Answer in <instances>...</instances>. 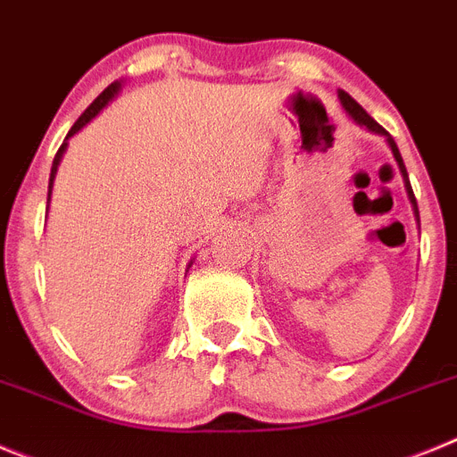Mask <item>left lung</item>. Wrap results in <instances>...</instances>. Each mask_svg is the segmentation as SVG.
<instances>
[{"label":"left lung","instance_id":"1","mask_svg":"<svg viewBox=\"0 0 457 457\" xmlns=\"http://www.w3.org/2000/svg\"><path fill=\"white\" fill-rule=\"evenodd\" d=\"M339 97H341V102H344V106H346V111L348 113H351V118L355 122H360V125H364L367 127V129H371V131H376V134H382V137H387V141H389V145H392V152H394V157H396V162H398V166H401V170H403V178H405V184H408V193H410V198H412V204H414V212H417V216H419V209H417V198H414V193H412V187H410V179H408V170H405V163H403V159H401V152H398V147H396V143H394V138H389V131L385 129V127H380L378 125L376 120H373L371 116H369L367 111L361 109L360 104H357L355 100H353L351 96H348V93H344V90H341L339 93Z\"/></svg>","mask_w":457,"mask_h":457}]
</instances>
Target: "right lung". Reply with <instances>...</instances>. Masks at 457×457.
<instances>
[{
    "mask_svg": "<svg viewBox=\"0 0 457 457\" xmlns=\"http://www.w3.org/2000/svg\"><path fill=\"white\" fill-rule=\"evenodd\" d=\"M118 86H120V84H111L109 88H104V90H102L100 96L96 97V102H93V104H90L88 109H86L84 113H81V116H79V120H77L75 125H72V129L68 131V138H70V137H75L77 131H79L81 127L86 125V122H90V120H93V118H96L97 113H100V111L104 109L106 104H109V100H111V97H113V96H116V93H118ZM63 152H65V143H63V145L59 147V152H56V157H54V163H52V175H49V191H47V200H49V193H52V182H54L56 168H59V162H61V157H63Z\"/></svg>",
    "mask_w": 457,
    "mask_h": 457,
    "instance_id": "right-lung-1",
    "label": "right lung"
}]
</instances>
